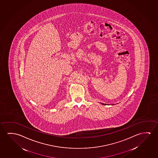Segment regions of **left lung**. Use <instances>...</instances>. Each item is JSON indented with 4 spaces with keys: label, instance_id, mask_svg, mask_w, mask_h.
Segmentation results:
<instances>
[{
    "label": "left lung",
    "instance_id": "8db88e82",
    "mask_svg": "<svg viewBox=\"0 0 158 158\" xmlns=\"http://www.w3.org/2000/svg\"><path fill=\"white\" fill-rule=\"evenodd\" d=\"M101 104H102V105H107V104H104V103H101Z\"/></svg>",
    "mask_w": 158,
    "mask_h": 158
}]
</instances>
